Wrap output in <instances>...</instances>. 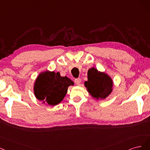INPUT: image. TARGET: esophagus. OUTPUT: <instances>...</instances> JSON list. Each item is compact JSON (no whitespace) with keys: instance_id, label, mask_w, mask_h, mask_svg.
I'll list each match as a JSON object with an SVG mask.
<instances>
[{"instance_id":"esophagus-1","label":"esophagus","mask_w":150,"mask_h":150,"mask_svg":"<svg viewBox=\"0 0 150 150\" xmlns=\"http://www.w3.org/2000/svg\"><path fill=\"white\" fill-rule=\"evenodd\" d=\"M74 81H75V83L76 85H80V83H81V79H80V78L76 79H75Z\"/></svg>"}]
</instances>
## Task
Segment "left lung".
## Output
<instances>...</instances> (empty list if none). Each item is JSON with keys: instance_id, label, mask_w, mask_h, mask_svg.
I'll list each match as a JSON object with an SVG mask.
<instances>
[{"instance_id": "8db88e82", "label": "left lung", "mask_w": 150, "mask_h": 150, "mask_svg": "<svg viewBox=\"0 0 150 150\" xmlns=\"http://www.w3.org/2000/svg\"><path fill=\"white\" fill-rule=\"evenodd\" d=\"M84 85L93 97L105 99L112 92L113 81L107 74L91 68L88 71V81Z\"/></svg>"}]
</instances>
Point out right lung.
Listing matches in <instances>:
<instances>
[{
	"label": "right lung",
	"instance_id": "1",
	"mask_svg": "<svg viewBox=\"0 0 150 150\" xmlns=\"http://www.w3.org/2000/svg\"><path fill=\"white\" fill-rule=\"evenodd\" d=\"M74 82L67 76H61L59 72L45 71L37 77L34 85L36 98L50 105L60 103L65 96L67 89Z\"/></svg>",
	"mask_w": 150,
	"mask_h": 150
}]
</instances>
